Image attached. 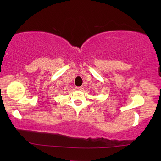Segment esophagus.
Segmentation results:
<instances>
[{"label": "esophagus", "instance_id": "1", "mask_svg": "<svg viewBox=\"0 0 161 161\" xmlns=\"http://www.w3.org/2000/svg\"><path fill=\"white\" fill-rule=\"evenodd\" d=\"M76 89L80 90V91H82V90H83V87H82V86H77V87H76Z\"/></svg>", "mask_w": 161, "mask_h": 161}]
</instances>
